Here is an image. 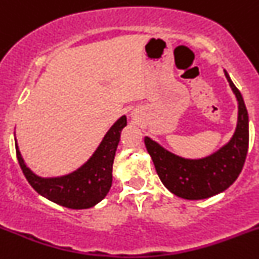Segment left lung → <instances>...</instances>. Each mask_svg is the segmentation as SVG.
Here are the masks:
<instances>
[{
    "mask_svg": "<svg viewBox=\"0 0 259 259\" xmlns=\"http://www.w3.org/2000/svg\"><path fill=\"white\" fill-rule=\"evenodd\" d=\"M225 75L239 105L236 130L226 146L206 158L185 159L166 151L151 138H144L146 148L162 184L184 199H206L226 190L238 179L245 162L249 146L248 111L239 89L228 72L225 71Z\"/></svg>",
    "mask_w": 259,
    "mask_h": 259,
    "instance_id": "left-lung-1",
    "label": "left lung"
}]
</instances>
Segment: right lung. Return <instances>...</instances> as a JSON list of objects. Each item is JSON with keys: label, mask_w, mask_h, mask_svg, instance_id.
Returning a JSON list of instances; mask_svg holds the SVG:
<instances>
[{"label": "right lung", "mask_w": 259, "mask_h": 259, "mask_svg": "<svg viewBox=\"0 0 259 259\" xmlns=\"http://www.w3.org/2000/svg\"><path fill=\"white\" fill-rule=\"evenodd\" d=\"M126 126L122 116L111 126L93 156L74 172L61 178L43 179L31 172L21 157L15 141L16 157L24 176L38 194L71 209H85L96 206L107 195L112 185V165L120 133Z\"/></svg>", "instance_id": "right-lung-1"}]
</instances>
